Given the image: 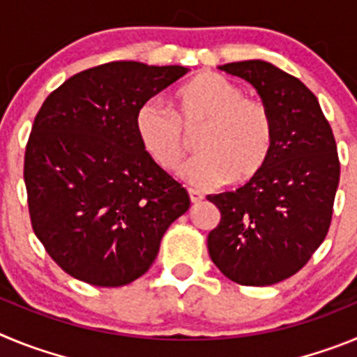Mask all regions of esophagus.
<instances>
[{
  "label": "esophagus",
  "instance_id": "34e87169",
  "mask_svg": "<svg viewBox=\"0 0 357 357\" xmlns=\"http://www.w3.org/2000/svg\"><path fill=\"white\" fill-rule=\"evenodd\" d=\"M189 193V200H191V204H198V202L204 200V195L200 193V191H197V189H188Z\"/></svg>",
  "mask_w": 357,
  "mask_h": 357
}]
</instances>
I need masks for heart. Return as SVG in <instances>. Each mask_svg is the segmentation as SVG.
Masks as SVG:
<instances>
[{
  "label": "heart",
  "instance_id": "heart-1",
  "mask_svg": "<svg viewBox=\"0 0 357 357\" xmlns=\"http://www.w3.org/2000/svg\"><path fill=\"white\" fill-rule=\"evenodd\" d=\"M175 110L151 98L137 109L135 135L148 155L166 172L188 150L184 130L200 127L198 153L181 175L198 188L254 178L272 157L275 121L266 103L245 98L241 87L218 73H200L173 93Z\"/></svg>",
  "mask_w": 357,
  "mask_h": 357
}]
</instances>
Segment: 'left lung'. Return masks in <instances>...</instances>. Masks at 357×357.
<instances>
[{
	"instance_id": "1",
	"label": "left lung",
	"mask_w": 357,
	"mask_h": 357,
	"mask_svg": "<svg viewBox=\"0 0 357 357\" xmlns=\"http://www.w3.org/2000/svg\"><path fill=\"white\" fill-rule=\"evenodd\" d=\"M252 84L275 121L268 164L236 191L209 195L222 218L209 232L213 263L243 286L295 275L326 239L340 182L333 130L317 96L264 61L220 66Z\"/></svg>"
}]
</instances>
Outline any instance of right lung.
<instances>
[{
	"label": "right lung",
	"mask_w": 357,
	"mask_h": 357,
	"mask_svg": "<svg viewBox=\"0 0 357 357\" xmlns=\"http://www.w3.org/2000/svg\"><path fill=\"white\" fill-rule=\"evenodd\" d=\"M185 73L109 62L66 80L37 112L24 153L31 227L75 279L130 284L189 209L188 191L148 155L134 127L137 109Z\"/></svg>",
	"instance_id": "add662e5"
}]
</instances>
